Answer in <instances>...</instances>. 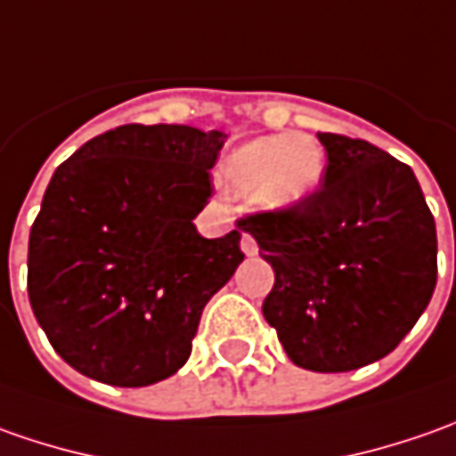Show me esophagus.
<instances>
[{
    "label": "esophagus",
    "mask_w": 456,
    "mask_h": 456,
    "mask_svg": "<svg viewBox=\"0 0 456 456\" xmlns=\"http://www.w3.org/2000/svg\"><path fill=\"white\" fill-rule=\"evenodd\" d=\"M242 252L244 255H257V242H255V237L252 234H242Z\"/></svg>",
    "instance_id": "1"
}]
</instances>
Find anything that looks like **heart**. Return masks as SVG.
Wrapping results in <instances>:
<instances>
[{
    "label": "heart",
    "mask_w": 456,
    "mask_h": 456,
    "mask_svg": "<svg viewBox=\"0 0 456 456\" xmlns=\"http://www.w3.org/2000/svg\"><path fill=\"white\" fill-rule=\"evenodd\" d=\"M325 151L310 134L262 135L242 143L224 164V179L262 209L285 212L321 186Z\"/></svg>",
    "instance_id": "1"
}]
</instances>
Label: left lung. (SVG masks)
<instances>
[{
  "label": "left lung",
  "instance_id": "8db88e82",
  "mask_svg": "<svg viewBox=\"0 0 456 456\" xmlns=\"http://www.w3.org/2000/svg\"><path fill=\"white\" fill-rule=\"evenodd\" d=\"M321 189L237 224L275 270L265 321L295 366L343 373L388 355L436 285V227L414 171L369 141L318 134Z\"/></svg>",
  "mask_w": 456,
  "mask_h": 456
}]
</instances>
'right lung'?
Returning a JSON list of instances; mask_svg holds the SVG:
<instances>
[{"mask_svg":"<svg viewBox=\"0 0 456 456\" xmlns=\"http://www.w3.org/2000/svg\"><path fill=\"white\" fill-rule=\"evenodd\" d=\"M222 131L128 123L57 166L29 232L27 292L60 358L87 379L149 386L191 355L201 310L244 259L240 224L204 240Z\"/></svg>","mask_w":456,"mask_h":456,"instance_id":"add662e5","label":"right lung"}]
</instances>
